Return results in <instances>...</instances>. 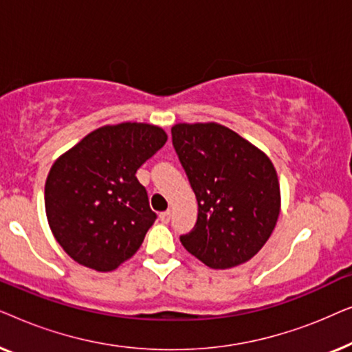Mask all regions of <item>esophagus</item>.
Instances as JSON below:
<instances>
[{"instance_id":"1","label":"esophagus","mask_w":352,"mask_h":352,"mask_svg":"<svg viewBox=\"0 0 352 352\" xmlns=\"http://www.w3.org/2000/svg\"><path fill=\"white\" fill-rule=\"evenodd\" d=\"M158 218H160V221H162L163 224H168V223H170V219H171V211L170 210L163 211V213H160V216H158Z\"/></svg>"}]
</instances>
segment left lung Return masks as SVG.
I'll use <instances>...</instances> for the list:
<instances>
[{"label":"left lung","instance_id":"obj_1","mask_svg":"<svg viewBox=\"0 0 352 352\" xmlns=\"http://www.w3.org/2000/svg\"><path fill=\"white\" fill-rule=\"evenodd\" d=\"M171 136L199 201L197 223L181 243L211 269L247 263L271 237L280 213L272 162L218 123H177Z\"/></svg>","mask_w":352,"mask_h":352}]
</instances>
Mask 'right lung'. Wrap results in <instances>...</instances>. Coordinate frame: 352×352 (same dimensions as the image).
<instances>
[{
  "label": "right lung",
  "mask_w": 352,
  "mask_h": 352,
  "mask_svg": "<svg viewBox=\"0 0 352 352\" xmlns=\"http://www.w3.org/2000/svg\"><path fill=\"white\" fill-rule=\"evenodd\" d=\"M166 139L153 124H107L54 162L45 186L46 216L72 259L109 272L138 252L157 214L136 171Z\"/></svg>",
  "instance_id": "obj_1"
}]
</instances>
